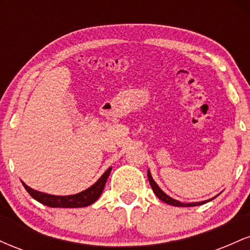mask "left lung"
<instances>
[{"mask_svg": "<svg viewBox=\"0 0 250 250\" xmlns=\"http://www.w3.org/2000/svg\"><path fill=\"white\" fill-rule=\"evenodd\" d=\"M147 175H148L149 183H150L151 189H153V190H154L155 195H156V196L159 197V199L161 200V201H163V202H165V203H167V205H170V206H174V207H195V206L205 205V203H207V202H209V201L214 200L215 197L217 196V195H216V196L213 197V199H209V200H206V201H201V202H191V203L180 202V201H177V200L173 199V197L168 196V195L166 194L165 191H163L162 189L156 185V182H155V181L153 180V176H151V174H150V171H149V169H148V174Z\"/></svg>", "mask_w": 250, "mask_h": 250, "instance_id": "1", "label": "left lung"}]
</instances>
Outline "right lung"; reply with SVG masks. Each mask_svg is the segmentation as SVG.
Returning <instances> with one entry per match:
<instances>
[{"mask_svg": "<svg viewBox=\"0 0 250 250\" xmlns=\"http://www.w3.org/2000/svg\"><path fill=\"white\" fill-rule=\"evenodd\" d=\"M111 171V167L104 171V174L94 183L93 186L85 189V190L74 195H67V196H57V195H50L42 193V191L35 190L29 186L22 182L25 190L30 194V196L42 205L48 206L51 208H82L93 205L95 201L101 196L103 189H104L105 182H107L109 174Z\"/></svg>", "mask_w": 250, "mask_h": 250, "instance_id": "right-lung-1", "label": "right lung"}]
</instances>
